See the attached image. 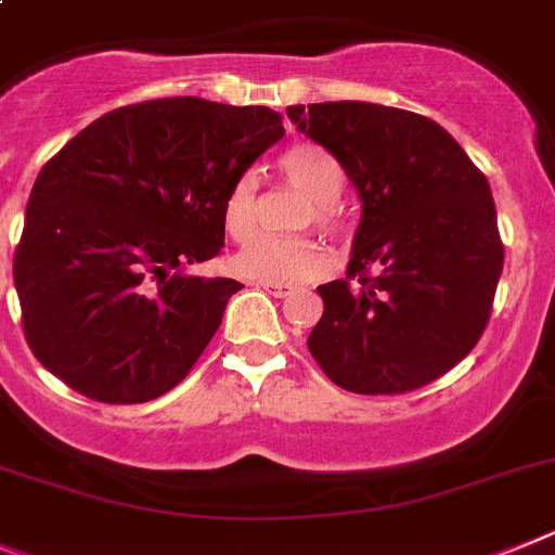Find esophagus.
<instances>
[{"label":"esophagus","mask_w":555,"mask_h":555,"mask_svg":"<svg viewBox=\"0 0 555 555\" xmlns=\"http://www.w3.org/2000/svg\"><path fill=\"white\" fill-rule=\"evenodd\" d=\"M257 287H262L264 293H271V296L276 298H287L293 296V287H287V284H271V282H257Z\"/></svg>","instance_id":"1"}]
</instances>
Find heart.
Returning a JSON list of instances; mask_svg holds the SVG:
<instances>
[{
  "label": "heart",
  "instance_id": "heart-1",
  "mask_svg": "<svg viewBox=\"0 0 555 555\" xmlns=\"http://www.w3.org/2000/svg\"><path fill=\"white\" fill-rule=\"evenodd\" d=\"M282 172L296 190L305 192L312 204V218L324 231H337L335 201L346 190V170L326 147L312 142L293 144L282 156ZM223 223L234 240H248L257 229V178L240 176L223 201ZM237 273L257 282L301 284L321 276L326 257L312 240L254 237L237 257Z\"/></svg>",
  "mask_w": 555,
  "mask_h": 555
}]
</instances>
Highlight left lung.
Wrapping results in <instances>:
<instances>
[{
  "instance_id": "8db88e82",
  "label": "left lung",
  "mask_w": 555,
  "mask_h": 555,
  "mask_svg": "<svg viewBox=\"0 0 555 555\" xmlns=\"http://www.w3.org/2000/svg\"><path fill=\"white\" fill-rule=\"evenodd\" d=\"M298 131L344 164L360 197L346 278L321 284L307 337L351 393H404L475 349L503 273L489 181L433 119L391 105H291Z\"/></svg>"
}]
</instances>
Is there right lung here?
I'll list each match as a JSON object with an SVG mask.
<instances>
[{"label": "right lung", "mask_w": 555, "mask_h": 555, "mask_svg": "<svg viewBox=\"0 0 555 555\" xmlns=\"http://www.w3.org/2000/svg\"><path fill=\"white\" fill-rule=\"evenodd\" d=\"M282 137V114L264 105L167 98L66 142L33 184L13 259L41 365L108 404L176 388L243 287L190 264L218 257L225 192Z\"/></svg>", "instance_id": "right-lung-1"}]
</instances>
